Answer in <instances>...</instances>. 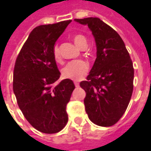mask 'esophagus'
I'll list each match as a JSON object with an SVG mask.
<instances>
[{"mask_svg":"<svg viewBox=\"0 0 151 151\" xmlns=\"http://www.w3.org/2000/svg\"><path fill=\"white\" fill-rule=\"evenodd\" d=\"M74 85H75L76 87H79V83L77 82H74Z\"/></svg>","mask_w":151,"mask_h":151,"instance_id":"obj_1","label":"esophagus"}]
</instances>
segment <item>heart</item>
<instances>
[{
	"label": "heart",
	"instance_id": "obj_1",
	"mask_svg": "<svg viewBox=\"0 0 151 151\" xmlns=\"http://www.w3.org/2000/svg\"><path fill=\"white\" fill-rule=\"evenodd\" d=\"M73 41L77 47H78L80 49L87 47V41L83 35H77L73 37ZM53 57L56 62H60L61 57L60 54V51L58 47L55 46L53 48ZM89 65L88 63L82 60H73L68 63L62 69L63 78L74 81H78L84 77L88 72Z\"/></svg>",
	"mask_w": 151,
	"mask_h": 151
}]
</instances>
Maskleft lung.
Segmentation results:
<instances>
[{
  "label": "left lung",
  "instance_id": "obj_1",
  "mask_svg": "<svg viewBox=\"0 0 151 151\" xmlns=\"http://www.w3.org/2000/svg\"><path fill=\"white\" fill-rule=\"evenodd\" d=\"M88 26L96 43V59L86 78L80 82L86 91V113L97 125L109 127L126 111L133 89V62L124 43L114 29L98 18L74 19Z\"/></svg>",
  "mask_w": 151,
  "mask_h": 151
}]
</instances>
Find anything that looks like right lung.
I'll use <instances>...</instances> for the list:
<instances>
[{"mask_svg":"<svg viewBox=\"0 0 151 151\" xmlns=\"http://www.w3.org/2000/svg\"><path fill=\"white\" fill-rule=\"evenodd\" d=\"M71 22L33 29L15 62L13 89L18 107L28 122L42 133H58L68 122L66 106L75 86L68 78L54 85L60 73L52 52Z\"/></svg>","mask_w":151,"mask_h":151,"instance_id":"1","label":"right lung"}]
</instances>
